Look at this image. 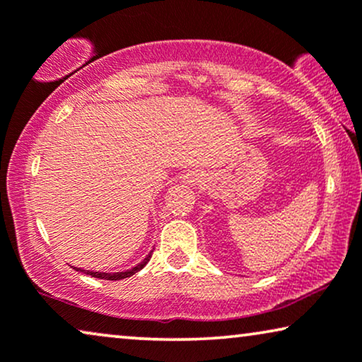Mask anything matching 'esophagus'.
<instances>
[{
  "label": "esophagus",
  "instance_id": "34e87169",
  "mask_svg": "<svg viewBox=\"0 0 362 362\" xmlns=\"http://www.w3.org/2000/svg\"><path fill=\"white\" fill-rule=\"evenodd\" d=\"M204 171L202 170H197V168H192V170H187L185 173V176H182V180H185V182H187V185H199V182L204 181Z\"/></svg>",
  "mask_w": 362,
  "mask_h": 362
}]
</instances>
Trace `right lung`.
I'll use <instances>...</instances> for the list:
<instances>
[{
    "instance_id": "obj_1",
    "label": "right lung",
    "mask_w": 362,
    "mask_h": 362,
    "mask_svg": "<svg viewBox=\"0 0 362 362\" xmlns=\"http://www.w3.org/2000/svg\"><path fill=\"white\" fill-rule=\"evenodd\" d=\"M151 259V254H148L146 255V259L141 262V264H138L136 267H133L132 270H127V272H117V274H103V272H90V270H82V269H76V267H74V269L76 270H78V272H86L87 275H92V276H95V279H102V280H122V279H128V276H132V275H135L136 272H140L143 267H145L146 264H148V260Z\"/></svg>"
}]
</instances>
